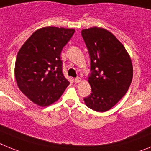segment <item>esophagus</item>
Instances as JSON below:
<instances>
[{"label": "esophagus", "instance_id": "1", "mask_svg": "<svg viewBox=\"0 0 151 151\" xmlns=\"http://www.w3.org/2000/svg\"><path fill=\"white\" fill-rule=\"evenodd\" d=\"M81 78H79V77H78V78H74V82H75L76 83H79L80 81H81Z\"/></svg>", "mask_w": 151, "mask_h": 151}]
</instances>
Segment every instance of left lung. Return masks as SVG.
<instances>
[{
    "instance_id": "1",
    "label": "left lung",
    "mask_w": 151,
    "mask_h": 151,
    "mask_svg": "<svg viewBox=\"0 0 151 151\" xmlns=\"http://www.w3.org/2000/svg\"><path fill=\"white\" fill-rule=\"evenodd\" d=\"M91 59L87 107L97 112L113 107L125 95L133 78L131 60L124 45L110 31L97 27L81 31Z\"/></svg>"
}]
</instances>
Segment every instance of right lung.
<instances>
[{
    "mask_svg": "<svg viewBox=\"0 0 151 151\" xmlns=\"http://www.w3.org/2000/svg\"><path fill=\"white\" fill-rule=\"evenodd\" d=\"M75 30L47 27L36 30L17 53L15 78L19 89L36 104L58 101L70 84L62 72L60 53Z\"/></svg>",
    "mask_w": 151,
    "mask_h": 151,
    "instance_id": "obj_1",
    "label": "right lung"
}]
</instances>
